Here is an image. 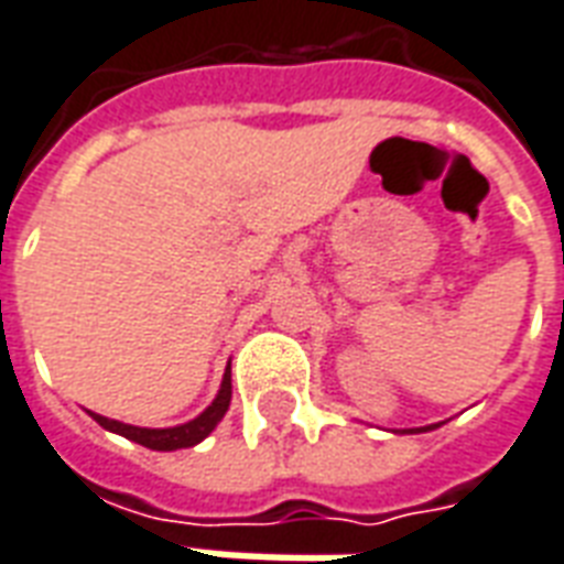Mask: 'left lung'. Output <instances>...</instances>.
I'll use <instances>...</instances> for the list:
<instances>
[{
  "label": "left lung",
  "instance_id": "1",
  "mask_svg": "<svg viewBox=\"0 0 564 564\" xmlns=\"http://www.w3.org/2000/svg\"><path fill=\"white\" fill-rule=\"evenodd\" d=\"M416 431H427V427H416Z\"/></svg>",
  "mask_w": 564,
  "mask_h": 564
}]
</instances>
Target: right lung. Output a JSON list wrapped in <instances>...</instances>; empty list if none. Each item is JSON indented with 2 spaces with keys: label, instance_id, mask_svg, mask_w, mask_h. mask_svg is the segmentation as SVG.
<instances>
[{
  "label": "right lung",
  "instance_id": "right-lung-1",
  "mask_svg": "<svg viewBox=\"0 0 564 564\" xmlns=\"http://www.w3.org/2000/svg\"><path fill=\"white\" fill-rule=\"evenodd\" d=\"M228 404H231V371L226 368V378H223V387H219L217 398H214V404L196 416L193 422H186V425H175V427H137V425H124V422H118V419H106L100 413H91L95 416L97 425H104L106 431H116L121 437L133 440L139 446L154 448V452H175V448H189L202 443V440L219 425V419L226 416Z\"/></svg>",
  "mask_w": 564,
  "mask_h": 564
}]
</instances>
